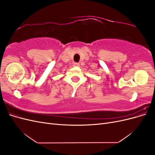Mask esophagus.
<instances>
[{"label":"esophagus","mask_w":155,"mask_h":155,"mask_svg":"<svg viewBox=\"0 0 155 155\" xmlns=\"http://www.w3.org/2000/svg\"><path fill=\"white\" fill-rule=\"evenodd\" d=\"M74 67H79V63H74Z\"/></svg>","instance_id":"obj_1"}]
</instances>
